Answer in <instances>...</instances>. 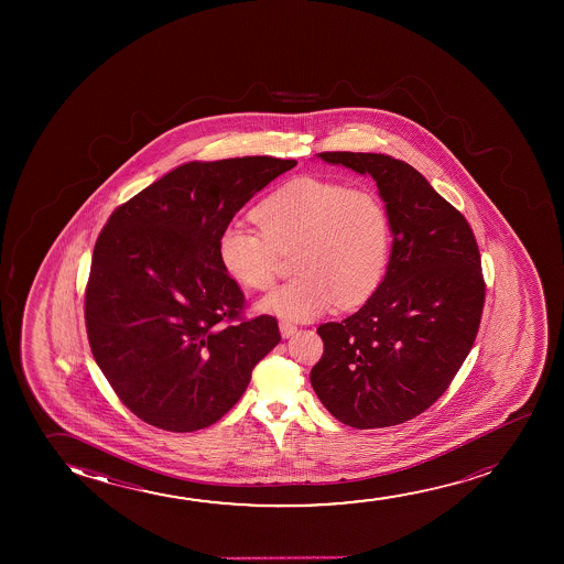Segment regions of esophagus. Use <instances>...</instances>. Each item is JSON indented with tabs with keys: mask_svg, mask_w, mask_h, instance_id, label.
Here are the masks:
<instances>
[{
	"mask_svg": "<svg viewBox=\"0 0 564 564\" xmlns=\"http://www.w3.org/2000/svg\"><path fill=\"white\" fill-rule=\"evenodd\" d=\"M279 332H281L285 339H289V337H293L294 333H296V325L293 322H289V319H281L279 322Z\"/></svg>",
	"mask_w": 564,
	"mask_h": 564,
	"instance_id": "esophagus-1",
	"label": "esophagus"
}]
</instances>
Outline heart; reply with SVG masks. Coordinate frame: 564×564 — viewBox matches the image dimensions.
Here are the masks:
<instances>
[{
  "mask_svg": "<svg viewBox=\"0 0 564 564\" xmlns=\"http://www.w3.org/2000/svg\"><path fill=\"white\" fill-rule=\"evenodd\" d=\"M254 227L231 221L217 235V260L239 285L265 291L278 273V254L296 247L299 278L260 301V310L310 319L332 308L368 301L386 278L391 258V217L371 188L333 181H289L254 209Z\"/></svg>",
  "mask_w": 564,
  "mask_h": 564,
  "instance_id": "heart-1",
  "label": "heart"
}]
</instances>
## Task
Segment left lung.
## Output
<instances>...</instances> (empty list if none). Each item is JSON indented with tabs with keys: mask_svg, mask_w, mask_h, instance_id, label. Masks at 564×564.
<instances>
[{
	"mask_svg": "<svg viewBox=\"0 0 564 564\" xmlns=\"http://www.w3.org/2000/svg\"><path fill=\"white\" fill-rule=\"evenodd\" d=\"M317 158L376 181L393 245L362 308L317 327L324 356L310 381L345 425L402 424L445 393L474 345L486 299L478 245L463 214L409 163L362 152Z\"/></svg>",
	"mask_w": 564,
	"mask_h": 564,
	"instance_id": "8db88e82",
	"label": "left lung"
}]
</instances>
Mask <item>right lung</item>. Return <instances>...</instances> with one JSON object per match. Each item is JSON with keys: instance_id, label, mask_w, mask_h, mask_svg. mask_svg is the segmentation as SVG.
Instances as JSON below:
<instances>
[{"instance_id": "obj_1", "label": "right lung", "mask_w": 564, "mask_h": 564, "mask_svg": "<svg viewBox=\"0 0 564 564\" xmlns=\"http://www.w3.org/2000/svg\"><path fill=\"white\" fill-rule=\"evenodd\" d=\"M296 160L188 162L119 206L96 240L85 317L94 360L124 406L167 432L216 424L281 340L275 317L239 319L245 294L217 235Z\"/></svg>"}]
</instances>
